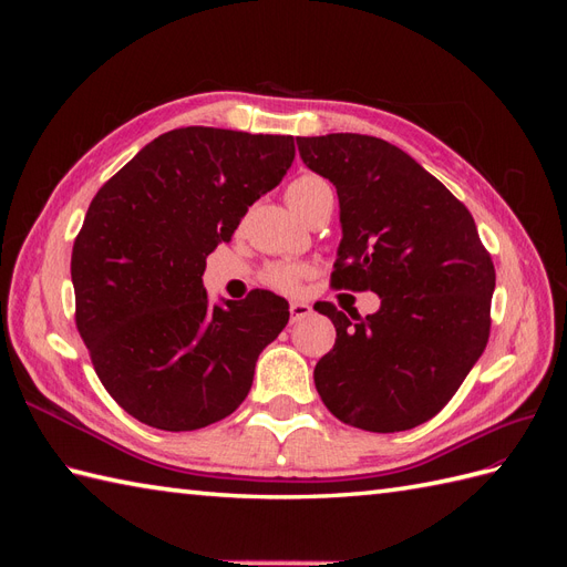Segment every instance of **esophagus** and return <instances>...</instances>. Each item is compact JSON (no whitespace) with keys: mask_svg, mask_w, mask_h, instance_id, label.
Segmentation results:
<instances>
[{"mask_svg":"<svg viewBox=\"0 0 567 567\" xmlns=\"http://www.w3.org/2000/svg\"><path fill=\"white\" fill-rule=\"evenodd\" d=\"M290 321H300V319H305V317H310L312 315V307L307 305V302H290Z\"/></svg>","mask_w":567,"mask_h":567,"instance_id":"34e87169","label":"esophagus"}]
</instances>
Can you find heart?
Listing matches in <instances>:
<instances>
[{"mask_svg": "<svg viewBox=\"0 0 567 567\" xmlns=\"http://www.w3.org/2000/svg\"><path fill=\"white\" fill-rule=\"evenodd\" d=\"M329 194H333L329 182L312 173L300 175L286 186V200L302 219L310 215V210L323 196ZM305 277H307V269L302 265L277 262V265H269L262 271V284L269 286L271 290H279V293H293Z\"/></svg>", "mask_w": 567, "mask_h": 567, "instance_id": "b5f03b06", "label": "heart"}]
</instances>
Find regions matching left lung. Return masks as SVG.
I'll return each instance as SVG.
<instances>
[{"label": "left lung", "mask_w": 567, "mask_h": 567, "mask_svg": "<svg viewBox=\"0 0 567 567\" xmlns=\"http://www.w3.org/2000/svg\"><path fill=\"white\" fill-rule=\"evenodd\" d=\"M296 142L302 163L338 192L331 281L381 296L364 319L319 307L336 346L315 369L317 392L352 427L409 431L440 414L485 352L492 257L466 205L402 148L350 132Z\"/></svg>", "instance_id": "left-lung-1"}]
</instances>
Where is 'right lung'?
<instances>
[{
  "mask_svg": "<svg viewBox=\"0 0 567 567\" xmlns=\"http://www.w3.org/2000/svg\"><path fill=\"white\" fill-rule=\"evenodd\" d=\"M296 158L293 136L219 127L161 134L99 188L75 238V326L130 416L169 433L227 419L288 323L269 290L210 307L205 257Z\"/></svg>",
  "mask_w": 567,
  "mask_h": 567,
  "instance_id": "add662e5",
  "label": "right lung"
}]
</instances>
